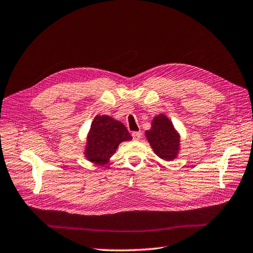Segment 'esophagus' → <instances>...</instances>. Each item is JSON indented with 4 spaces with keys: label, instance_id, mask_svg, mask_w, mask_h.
<instances>
[{
    "label": "esophagus",
    "instance_id": "34e87169",
    "mask_svg": "<svg viewBox=\"0 0 253 253\" xmlns=\"http://www.w3.org/2000/svg\"><path fill=\"white\" fill-rule=\"evenodd\" d=\"M132 136H133V140L139 141L142 138V133L140 131H134L132 132Z\"/></svg>",
    "mask_w": 253,
    "mask_h": 253
}]
</instances>
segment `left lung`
I'll list each match as a JSON object with an SVG mask.
<instances>
[{"label":"left lung","instance_id":"1","mask_svg":"<svg viewBox=\"0 0 253 253\" xmlns=\"http://www.w3.org/2000/svg\"><path fill=\"white\" fill-rule=\"evenodd\" d=\"M145 136L154 153L164 161L176 159L181 148V136L167 115L161 113L154 117L151 128Z\"/></svg>","mask_w":253,"mask_h":253}]
</instances>
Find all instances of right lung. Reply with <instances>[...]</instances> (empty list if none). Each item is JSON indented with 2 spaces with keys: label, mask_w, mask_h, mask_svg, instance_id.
<instances>
[{
  "label": "right lung",
  "mask_w": 253,
  "mask_h": 253,
  "mask_svg": "<svg viewBox=\"0 0 253 253\" xmlns=\"http://www.w3.org/2000/svg\"><path fill=\"white\" fill-rule=\"evenodd\" d=\"M130 140L132 136L123 123L109 115L97 114L86 134L84 155L91 163L105 165L122 142Z\"/></svg>",
  "instance_id": "1"
}]
</instances>
